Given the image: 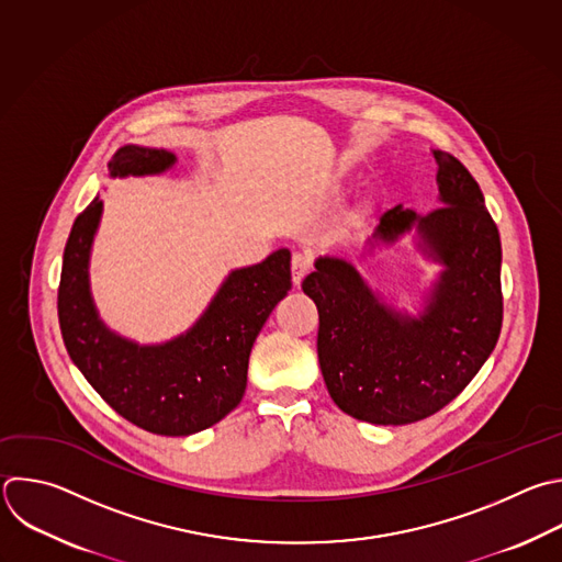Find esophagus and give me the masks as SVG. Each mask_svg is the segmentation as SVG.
Returning <instances> with one entry per match:
<instances>
[{
  "mask_svg": "<svg viewBox=\"0 0 562 562\" xmlns=\"http://www.w3.org/2000/svg\"><path fill=\"white\" fill-rule=\"evenodd\" d=\"M313 269V256L308 251H295L291 256V276H293V284L300 286L302 280L306 278V273Z\"/></svg>",
  "mask_w": 562,
  "mask_h": 562,
  "instance_id": "obj_1",
  "label": "esophagus"
}]
</instances>
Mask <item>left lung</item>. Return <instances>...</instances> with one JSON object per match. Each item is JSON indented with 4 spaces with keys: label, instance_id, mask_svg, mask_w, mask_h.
<instances>
[{
    "label": "left lung",
    "instance_id": "left-lung-1",
    "mask_svg": "<svg viewBox=\"0 0 562 562\" xmlns=\"http://www.w3.org/2000/svg\"><path fill=\"white\" fill-rule=\"evenodd\" d=\"M435 158L443 205L424 218L393 207L372 236L395 240L417 225L446 265L422 319L393 313L337 258H319L302 282L319 313L317 357L328 395L359 422L404 426L439 413L474 380L501 335L496 223L465 165L443 149Z\"/></svg>",
    "mask_w": 562,
    "mask_h": 562
}]
</instances>
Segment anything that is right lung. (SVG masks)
<instances>
[{
  "mask_svg": "<svg viewBox=\"0 0 562 562\" xmlns=\"http://www.w3.org/2000/svg\"><path fill=\"white\" fill-rule=\"evenodd\" d=\"M173 154L121 147L112 176L167 169ZM101 216L94 199L75 221L64 251L57 293L66 350L103 402L130 424L162 437L201 432L225 419L243 400L251 346L276 304L291 289V254L234 271L201 322L165 346H136L112 335L88 293V256Z\"/></svg>",
  "mask_w": 562,
  "mask_h": 562,
  "instance_id": "obj_1",
  "label": "right lung"
}]
</instances>
